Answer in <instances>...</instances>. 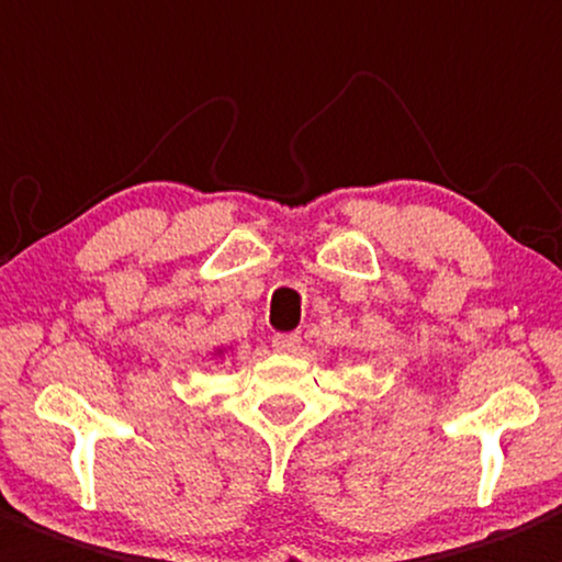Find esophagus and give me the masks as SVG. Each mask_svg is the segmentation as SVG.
Returning <instances> with one entry per match:
<instances>
[{
  "label": "esophagus",
  "mask_w": 562,
  "mask_h": 562,
  "mask_svg": "<svg viewBox=\"0 0 562 562\" xmlns=\"http://www.w3.org/2000/svg\"><path fill=\"white\" fill-rule=\"evenodd\" d=\"M299 342H302V337H299L296 331L274 334V337H271V345H274V350H280V353H296Z\"/></svg>",
  "instance_id": "obj_1"
}]
</instances>
